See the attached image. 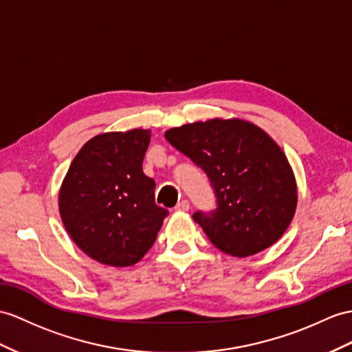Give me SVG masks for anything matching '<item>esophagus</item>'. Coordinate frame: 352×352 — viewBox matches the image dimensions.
<instances>
[{"instance_id": "esophagus-1", "label": "esophagus", "mask_w": 352, "mask_h": 352, "mask_svg": "<svg viewBox=\"0 0 352 352\" xmlns=\"http://www.w3.org/2000/svg\"><path fill=\"white\" fill-rule=\"evenodd\" d=\"M176 210H182V212L190 210V201H188V200L179 201V203H177V206H176Z\"/></svg>"}]
</instances>
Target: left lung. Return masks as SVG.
Returning a JSON list of instances; mask_svg holds the SVG:
<instances>
[{
  "mask_svg": "<svg viewBox=\"0 0 352 352\" xmlns=\"http://www.w3.org/2000/svg\"><path fill=\"white\" fill-rule=\"evenodd\" d=\"M171 146L208 176L217 208L194 212L219 251L250 256L284 234L297 206V186L285 153L256 125L212 119L166 131Z\"/></svg>",
  "mask_w": 352,
  "mask_h": 352,
  "instance_id": "8db88e82",
  "label": "left lung"
}]
</instances>
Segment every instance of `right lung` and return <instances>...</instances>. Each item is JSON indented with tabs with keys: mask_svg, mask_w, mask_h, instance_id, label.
<instances>
[{
	"mask_svg": "<svg viewBox=\"0 0 352 352\" xmlns=\"http://www.w3.org/2000/svg\"><path fill=\"white\" fill-rule=\"evenodd\" d=\"M148 130L96 135L79 151L59 192V212L74 243L101 264L125 267L155 242L168 210L155 203L143 173Z\"/></svg>",
	"mask_w": 352,
	"mask_h": 352,
	"instance_id": "add662e5",
	"label": "right lung"
}]
</instances>
